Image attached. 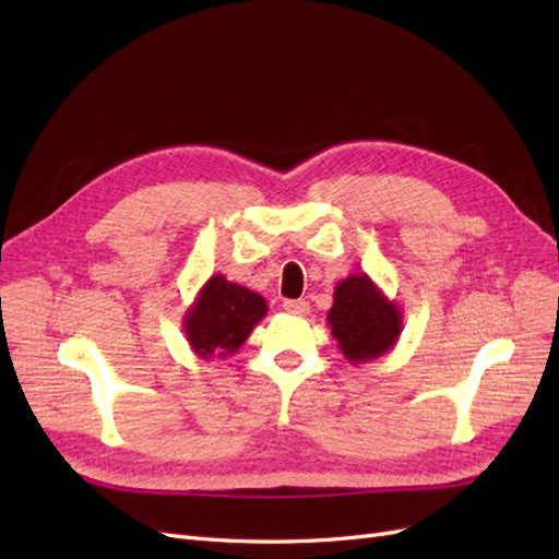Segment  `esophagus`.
Listing matches in <instances>:
<instances>
[{
	"label": "esophagus",
	"mask_w": 559,
	"mask_h": 559,
	"mask_svg": "<svg viewBox=\"0 0 559 559\" xmlns=\"http://www.w3.org/2000/svg\"><path fill=\"white\" fill-rule=\"evenodd\" d=\"M289 314H298V317H306L310 312V302L308 300H284L282 306Z\"/></svg>",
	"instance_id": "1"
}]
</instances>
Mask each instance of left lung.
I'll list each match as a JSON object with an SVG mask.
<instances>
[{
	"label": "left lung",
	"mask_w": 559,
	"mask_h": 559,
	"mask_svg": "<svg viewBox=\"0 0 559 559\" xmlns=\"http://www.w3.org/2000/svg\"><path fill=\"white\" fill-rule=\"evenodd\" d=\"M337 349L349 364H368L394 349L403 331V312L366 273H354L335 284L326 314Z\"/></svg>",
	"instance_id": "left-lung-1"
}]
</instances>
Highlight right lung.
<instances>
[{"mask_svg": "<svg viewBox=\"0 0 559 559\" xmlns=\"http://www.w3.org/2000/svg\"><path fill=\"white\" fill-rule=\"evenodd\" d=\"M267 312L261 294L242 284L212 275L183 314V335L198 359H226L238 352Z\"/></svg>", "mask_w": 559, "mask_h": 559, "instance_id": "obj_1", "label": "right lung"}]
</instances>
